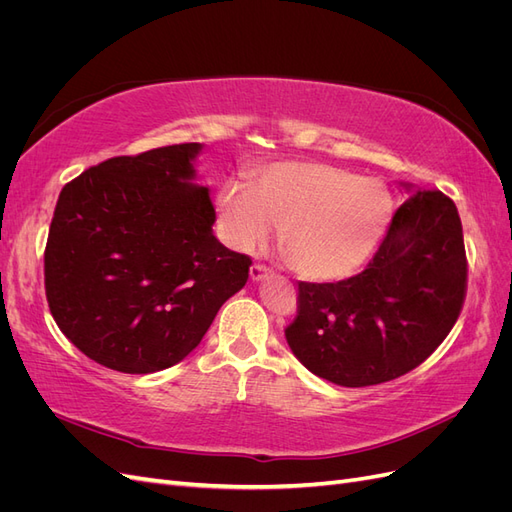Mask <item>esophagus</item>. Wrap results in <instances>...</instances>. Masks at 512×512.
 Returning <instances> with one entry per match:
<instances>
[{"label":"esophagus","instance_id":"esophagus-1","mask_svg":"<svg viewBox=\"0 0 512 512\" xmlns=\"http://www.w3.org/2000/svg\"><path fill=\"white\" fill-rule=\"evenodd\" d=\"M271 273V269L267 265H262V262H254V265L250 267V277L254 282L262 280V277H267Z\"/></svg>","mask_w":512,"mask_h":512}]
</instances>
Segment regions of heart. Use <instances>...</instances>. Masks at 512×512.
<instances>
[{
    "mask_svg": "<svg viewBox=\"0 0 512 512\" xmlns=\"http://www.w3.org/2000/svg\"><path fill=\"white\" fill-rule=\"evenodd\" d=\"M226 237L239 250L282 228L288 265L307 280H342L374 252L391 218V196L378 181L318 162L262 168L252 188L226 183L218 194Z\"/></svg>",
    "mask_w": 512,
    "mask_h": 512,
    "instance_id": "1",
    "label": "heart"
}]
</instances>
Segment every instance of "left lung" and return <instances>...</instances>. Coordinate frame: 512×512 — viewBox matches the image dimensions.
<instances>
[{
	"mask_svg": "<svg viewBox=\"0 0 512 512\" xmlns=\"http://www.w3.org/2000/svg\"><path fill=\"white\" fill-rule=\"evenodd\" d=\"M468 258L457 207L440 190L408 196L369 265L335 284L299 282L286 342L312 374L371 386L408 374L457 322Z\"/></svg>",
	"mask_w": 512,
	"mask_h": 512,
	"instance_id": "left-lung-1",
	"label": "left lung"
}]
</instances>
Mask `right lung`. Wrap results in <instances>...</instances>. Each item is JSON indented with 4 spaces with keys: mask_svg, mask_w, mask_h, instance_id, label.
<instances>
[{
    "mask_svg": "<svg viewBox=\"0 0 512 512\" xmlns=\"http://www.w3.org/2000/svg\"><path fill=\"white\" fill-rule=\"evenodd\" d=\"M198 143L117 156L61 190L44 250L49 309L70 342L108 369L153 374L185 359L239 292L252 258L213 235Z\"/></svg>",
    "mask_w": 512,
    "mask_h": 512,
    "instance_id": "right-lung-1",
    "label": "right lung"
}]
</instances>
